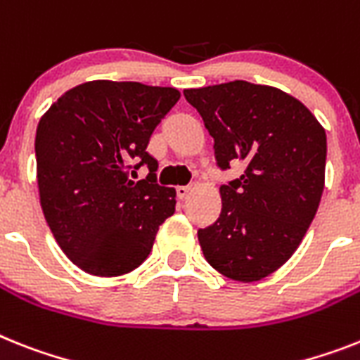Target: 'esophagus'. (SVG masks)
Listing matches in <instances>:
<instances>
[{"label": "esophagus", "mask_w": 360, "mask_h": 360, "mask_svg": "<svg viewBox=\"0 0 360 360\" xmlns=\"http://www.w3.org/2000/svg\"><path fill=\"white\" fill-rule=\"evenodd\" d=\"M192 190H194V186L192 185L177 186V195H179V199H186L190 194H192Z\"/></svg>", "instance_id": "1"}]
</instances>
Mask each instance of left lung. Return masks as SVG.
Here are the masks:
<instances>
[{
  "label": "left lung",
  "mask_w": 360,
  "mask_h": 360,
  "mask_svg": "<svg viewBox=\"0 0 360 360\" xmlns=\"http://www.w3.org/2000/svg\"><path fill=\"white\" fill-rule=\"evenodd\" d=\"M183 93L212 135L217 166H247L219 188L221 214L199 229V245L223 276L258 282L291 258L315 217L326 131L306 105L276 87L234 80Z\"/></svg>",
  "instance_id": "left-lung-1"
}]
</instances>
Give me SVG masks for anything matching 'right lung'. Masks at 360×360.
Wrapping results in <instances>:
<instances>
[{"mask_svg": "<svg viewBox=\"0 0 360 360\" xmlns=\"http://www.w3.org/2000/svg\"><path fill=\"white\" fill-rule=\"evenodd\" d=\"M175 87L93 80L63 93L36 128V177L45 221L72 264L120 276L148 258L175 212V190L157 185L146 152L179 101ZM143 164L150 174L134 181Z\"/></svg>", "mask_w": 360, "mask_h": 360, "instance_id": "obj_1", "label": "right lung"}]
</instances>
